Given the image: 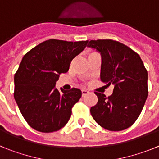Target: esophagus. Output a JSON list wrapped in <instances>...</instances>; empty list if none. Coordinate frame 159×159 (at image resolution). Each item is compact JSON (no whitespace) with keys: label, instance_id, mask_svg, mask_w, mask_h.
<instances>
[{"label":"esophagus","instance_id":"obj_1","mask_svg":"<svg viewBox=\"0 0 159 159\" xmlns=\"http://www.w3.org/2000/svg\"><path fill=\"white\" fill-rule=\"evenodd\" d=\"M81 92H82V96H84V95H88L89 92H88V91H87V90L85 89H82L81 90Z\"/></svg>","mask_w":159,"mask_h":159}]
</instances>
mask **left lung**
I'll list each match as a JSON object with an SVG mask.
<instances>
[{
  "label": "left lung",
  "instance_id": "1",
  "mask_svg": "<svg viewBox=\"0 0 159 159\" xmlns=\"http://www.w3.org/2000/svg\"><path fill=\"white\" fill-rule=\"evenodd\" d=\"M87 47L100 53L101 81L114 85L108 98L95 92L98 102L90 110L94 120L108 130L128 128L139 116L148 95V74L139 55L112 40H91Z\"/></svg>",
  "mask_w": 159,
  "mask_h": 159
}]
</instances>
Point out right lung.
Here are the masks:
<instances>
[{
	"instance_id": "1",
	"label": "right lung",
	"mask_w": 159,
	"mask_h": 159,
	"mask_svg": "<svg viewBox=\"0 0 159 159\" xmlns=\"http://www.w3.org/2000/svg\"><path fill=\"white\" fill-rule=\"evenodd\" d=\"M86 41L68 42L51 39L25 55L14 75V99L30 127L49 133L64 127L71 108L80 99L78 88L61 92L56 83L66 73L71 60L84 50Z\"/></svg>"
}]
</instances>
